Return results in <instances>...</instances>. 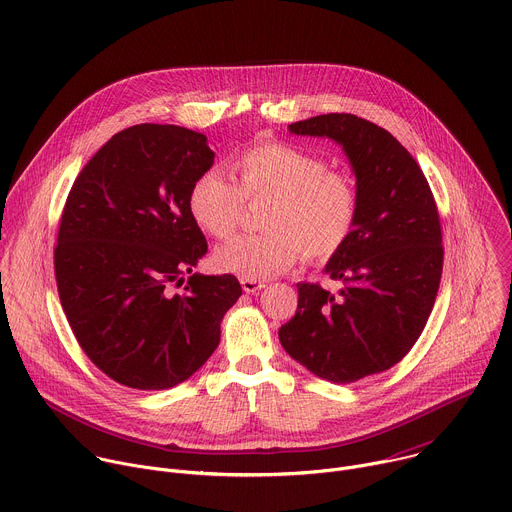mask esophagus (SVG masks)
<instances>
[{
	"label": "esophagus",
	"instance_id": "esophagus-1",
	"mask_svg": "<svg viewBox=\"0 0 512 512\" xmlns=\"http://www.w3.org/2000/svg\"><path fill=\"white\" fill-rule=\"evenodd\" d=\"M241 285L245 294H259V291L265 287V283L257 279H241Z\"/></svg>",
	"mask_w": 512,
	"mask_h": 512
}]
</instances>
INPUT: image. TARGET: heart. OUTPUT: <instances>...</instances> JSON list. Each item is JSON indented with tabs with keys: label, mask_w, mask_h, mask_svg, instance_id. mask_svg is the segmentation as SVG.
Listing matches in <instances>:
<instances>
[{
	"label": "heart",
	"mask_w": 512,
	"mask_h": 512,
	"mask_svg": "<svg viewBox=\"0 0 512 512\" xmlns=\"http://www.w3.org/2000/svg\"><path fill=\"white\" fill-rule=\"evenodd\" d=\"M231 182L223 172L200 174L188 192L194 223L214 239H229L245 200H269L263 235H245L218 247L214 265L241 279H267L294 265L302 253L312 261L334 257L348 241L358 212L354 182L300 145L269 141L233 162Z\"/></svg>",
	"instance_id": "b5f03b06"
}]
</instances>
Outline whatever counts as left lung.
I'll return each instance as SVG.
<instances>
[{
    "mask_svg": "<svg viewBox=\"0 0 512 512\" xmlns=\"http://www.w3.org/2000/svg\"><path fill=\"white\" fill-rule=\"evenodd\" d=\"M287 129L342 145L358 212L324 269L340 289L298 283V310L279 328V342L316 377L354 383L391 369L423 332L442 279L440 214L421 168L387 129L350 113Z\"/></svg>",
    "mask_w": 512,
    "mask_h": 512,
    "instance_id": "obj_1",
    "label": "left lung"
}]
</instances>
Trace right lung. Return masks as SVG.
<instances>
[{"mask_svg":"<svg viewBox=\"0 0 512 512\" xmlns=\"http://www.w3.org/2000/svg\"><path fill=\"white\" fill-rule=\"evenodd\" d=\"M212 162L206 135L141 123L115 133L66 198L54 249L60 304L87 356L125 387L190 379L243 294L235 275L192 273L208 245L188 192ZM184 272L185 294L174 295Z\"/></svg>","mask_w":512,"mask_h":512,"instance_id":"add662e5","label":"right lung"}]
</instances>
